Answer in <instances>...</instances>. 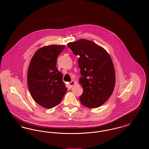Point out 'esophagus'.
<instances>
[{
	"label": "esophagus",
	"instance_id": "obj_1",
	"mask_svg": "<svg viewBox=\"0 0 149 149\" xmlns=\"http://www.w3.org/2000/svg\"><path fill=\"white\" fill-rule=\"evenodd\" d=\"M76 84V82L75 81H71V82H70L69 83V86L70 87H72L74 85H75Z\"/></svg>",
	"mask_w": 149,
	"mask_h": 149
}]
</instances>
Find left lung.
Here are the masks:
<instances>
[{
	"label": "left lung",
	"mask_w": 149,
	"mask_h": 149,
	"mask_svg": "<svg viewBox=\"0 0 149 149\" xmlns=\"http://www.w3.org/2000/svg\"><path fill=\"white\" fill-rule=\"evenodd\" d=\"M68 47L79 56L78 66L82 77L79 81L83 88L79 99L88 108L103 105L113 93L116 74L108 52L92 41L80 39L68 43Z\"/></svg>",
	"instance_id": "1"
}]
</instances>
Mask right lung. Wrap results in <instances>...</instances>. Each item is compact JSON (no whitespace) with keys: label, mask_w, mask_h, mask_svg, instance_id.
<instances>
[{"label":"right lung","mask_w":149,"mask_h":149,"mask_svg":"<svg viewBox=\"0 0 149 149\" xmlns=\"http://www.w3.org/2000/svg\"><path fill=\"white\" fill-rule=\"evenodd\" d=\"M65 45H51L37 50L29 65L27 84L33 99L41 106L58 105L68 91L63 74L56 68V59Z\"/></svg>","instance_id":"add662e5"}]
</instances>
